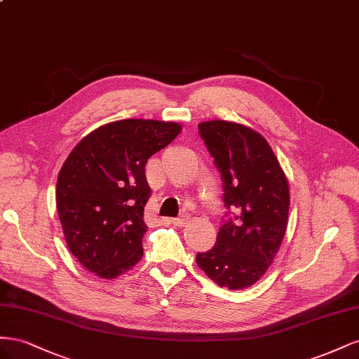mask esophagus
Returning <instances> with one entry per match:
<instances>
[{
  "instance_id": "obj_1",
  "label": "esophagus",
  "mask_w": 359,
  "mask_h": 359,
  "mask_svg": "<svg viewBox=\"0 0 359 359\" xmlns=\"http://www.w3.org/2000/svg\"><path fill=\"white\" fill-rule=\"evenodd\" d=\"M187 221H188V217H182V218H172V219H170V222H171V224H174V225H177V227H183V225L187 224Z\"/></svg>"
}]
</instances>
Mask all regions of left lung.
Listing matches in <instances>:
<instances>
[{
    "label": "left lung",
    "instance_id": "1",
    "mask_svg": "<svg viewBox=\"0 0 359 359\" xmlns=\"http://www.w3.org/2000/svg\"><path fill=\"white\" fill-rule=\"evenodd\" d=\"M224 182V201L241 213L224 222L215 247L197 254L198 268L219 287H251L269 269L289 221V180L266 138L227 120L198 125Z\"/></svg>",
    "mask_w": 359,
    "mask_h": 359
}]
</instances>
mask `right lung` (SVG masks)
Instances as JSON below:
<instances>
[{
	"mask_svg": "<svg viewBox=\"0 0 359 359\" xmlns=\"http://www.w3.org/2000/svg\"><path fill=\"white\" fill-rule=\"evenodd\" d=\"M180 130L176 121H111L81 140L61 167L55 198L66 243L99 278H116L141 260L146 163Z\"/></svg>",
	"mask_w": 359,
	"mask_h": 359,
	"instance_id": "obj_1",
	"label": "right lung"
}]
</instances>
